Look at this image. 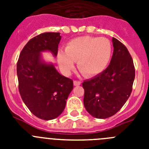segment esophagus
Returning <instances> with one entry per match:
<instances>
[{
	"mask_svg": "<svg viewBox=\"0 0 149 149\" xmlns=\"http://www.w3.org/2000/svg\"><path fill=\"white\" fill-rule=\"evenodd\" d=\"M74 86H79V85H81V82L77 81H74Z\"/></svg>",
	"mask_w": 149,
	"mask_h": 149,
	"instance_id": "obj_1",
	"label": "esophagus"
}]
</instances>
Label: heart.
<instances>
[{
	"instance_id": "1",
	"label": "heart",
	"mask_w": 149,
	"mask_h": 149,
	"mask_svg": "<svg viewBox=\"0 0 149 149\" xmlns=\"http://www.w3.org/2000/svg\"><path fill=\"white\" fill-rule=\"evenodd\" d=\"M112 45L104 37L81 36L67 43L65 52H58L57 60L61 70L68 74L77 61L79 71L86 77H94L106 69L111 59Z\"/></svg>"
}]
</instances>
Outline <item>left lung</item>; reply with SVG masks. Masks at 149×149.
<instances>
[{
  "label": "left lung",
  "instance_id": "1",
  "mask_svg": "<svg viewBox=\"0 0 149 149\" xmlns=\"http://www.w3.org/2000/svg\"><path fill=\"white\" fill-rule=\"evenodd\" d=\"M113 54L108 67L82 84L84 104L91 116L106 119L122 108L131 95L135 78L134 62L127 48L112 39Z\"/></svg>",
  "mask_w": 149,
  "mask_h": 149
}]
</instances>
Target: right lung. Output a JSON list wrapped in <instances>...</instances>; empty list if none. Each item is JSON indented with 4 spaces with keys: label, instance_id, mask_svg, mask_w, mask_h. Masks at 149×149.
I'll use <instances>...</instances> for the list:
<instances>
[{
    "label": "right lung",
    "instance_id": "1",
    "mask_svg": "<svg viewBox=\"0 0 149 149\" xmlns=\"http://www.w3.org/2000/svg\"><path fill=\"white\" fill-rule=\"evenodd\" d=\"M61 39L60 33H44L30 39L17 63L21 97L33 115L44 120L58 117L65 109L73 89V81L62 75L52 63L44 61L42 52L56 56Z\"/></svg>",
    "mask_w": 149,
    "mask_h": 149
}]
</instances>
